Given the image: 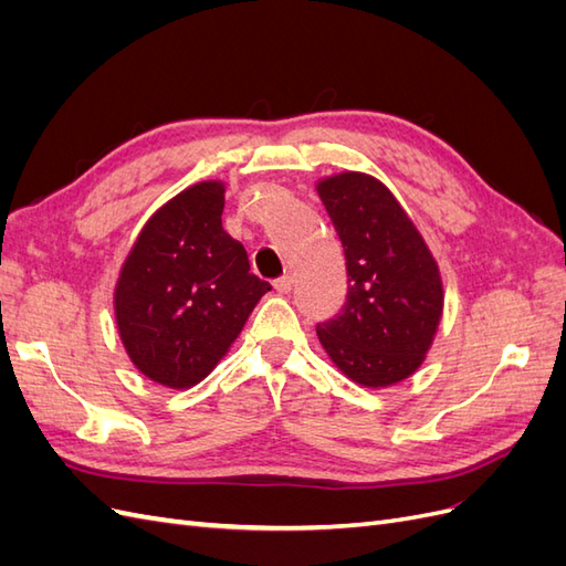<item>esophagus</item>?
Listing matches in <instances>:
<instances>
[{
	"instance_id": "34e87169",
	"label": "esophagus",
	"mask_w": 566,
	"mask_h": 566,
	"mask_svg": "<svg viewBox=\"0 0 566 566\" xmlns=\"http://www.w3.org/2000/svg\"><path fill=\"white\" fill-rule=\"evenodd\" d=\"M273 287H276V293H281V295L290 293V287H293V276H290V273H285V276L273 281Z\"/></svg>"
}]
</instances>
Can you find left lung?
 I'll list each match as a JSON object with an SVG mask.
<instances>
[{
    "label": "left lung",
    "instance_id": "1",
    "mask_svg": "<svg viewBox=\"0 0 566 566\" xmlns=\"http://www.w3.org/2000/svg\"><path fill=\"white\" fill-rule=\"evenodd\" d=\"M345 248L347 297L316 325L335 366L364 387H387L422 364L441 316L437 262L387 186L345 172L316 186Z\"/></svg>",
    "mask_w": 566,
    "mask_h": 566
}]
</instances>
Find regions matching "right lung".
I'll list each match as a JSON object with an SVG mask.
<instances>
[{
  "label": "right lung",
  "mask_w": 566,
  "mask_h": 566,
  "mask_svg": "<svg viewBox=\"0 0 566 566\" xmlns=\"http://www.w3.org/2000/svg\"><path fill=\"white\" fill-rule=\"evenodd\" d=\"M224 186L202 181L150 217L115 287L123 345L146 378L200 382L271 290L245 248L221 229Z\"/></svg>",
  "instance_id": "add662e5"
}]
</instances>
